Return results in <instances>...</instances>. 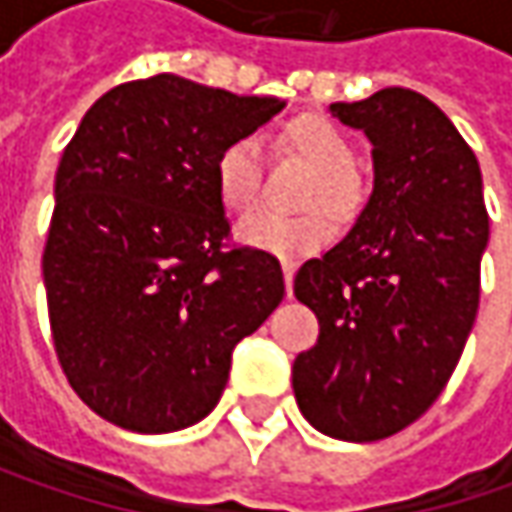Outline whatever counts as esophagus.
Listing matches in <instances>:
<instances>
[{
  "label": "esophagus",
  "instance_id": "obj_1",
  "mask_svg": "<svg viewBox=\"0 0 512 512\" xmlns=\"http://www.w3.org/2000/svg\"><path fill=\"white\" fill-rule=\"evenodd\" d=\"M282 270H285L287 296H290V293H293V276H296V262H290V259H285V262H282Z\"/></svg>",
  "mask_w": 512,
  "mask_h": 512
}]
</instances>
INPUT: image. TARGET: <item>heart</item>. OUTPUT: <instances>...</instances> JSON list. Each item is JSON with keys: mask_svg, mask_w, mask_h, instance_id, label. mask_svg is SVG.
Returning a JSON list of instances; mask_svg holds the SVG:
<instances>
[{"mask_svg": "<svg viewBox=\"0 0 512 512\" xmlns=\"http://www.w3.org/2000/svg\"><path fill=\"white\" fill-rule=\"evenodd\" d=\"M282 148L302 159L307 168H313V179L307 182L302 193V205L322 207L330 216L344 219L350 216L359 199L362 187L353 173V145L342 130L325 116L305 113L282 130ZM262 150L256 139L242 136L227 142L222 153L216 156L213 179L219 202L230 213H247L253 210L262 196ZM239 242L256 250H267L276 256H302L316 247L325 245L330 236V225L322 213H305V216H279V213H253L236 225Z\"/></svg>", "mask_w": 512, "mask_h": 512, "instance_id": "obj_1", "label": "heart"}]
</instances>
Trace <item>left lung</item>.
<instances>
[{
	"label": "left lung",
	"instance_id": "obj_1",
	"mask_svg": "<svg viewBox=\"0 0 512 512\" xmlns=\"http://www.w3.org/2000/svg\"><path fill=\"white\" fill-rule=\"evenodd\" d=\"M330 113L373 145V193L293 293L319 342L293 362L299 410L319 433L379 442L439 399L479 310L490 239L482 170L427 96L384 88Z\"/></svg>",
	"mask_w": 512,
	"mask_h": 512
}]
</instances>
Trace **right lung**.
<instances>
[{
	"label": "right lung",
	"instance_id": "1",
	"mask_svg": "<svg viewBox=\"0 0 512 512\" xmlns=\"http://www.w3.org/2000/svg\"><path fill=\"white\" fill-rule=\"evenodd\" d=\"M285 108L159 73L93 102L56 170L42 276L53 347L93 413L173 433L219 404L233 347L285 296L279 259L227 247L213 165Z\"/></svg>",
	"mask_w": 512,
	"mask_h": 512
}]
</instances>
